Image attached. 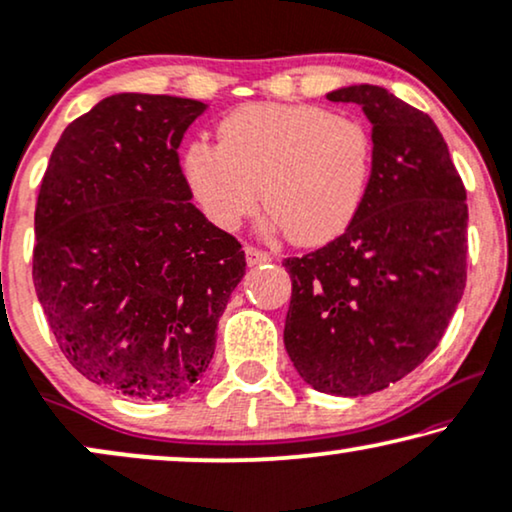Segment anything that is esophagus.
<instances>
[{"instance_id":"obj_1","label":"esophagus","mask_w":512,"mask_h":512,"mask_svg":"<svg viewBox=\"0 0 512 512\" xmlns=\"http://www.w3.org/2000/svg\"><path fill=\"white\" fill-rule=\"evenodd\" d=\"M274 260V255L267 250H260V248H252V245H245V262H248V267H257V264H267Z\"/></svg>"}]
</instances>
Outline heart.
I'll use <instances>...</instances> for the list:
<instances>
[{
  "label": "heart",
  "instance_id": "obj_1",
  "mask_svg": "<svg viewBox=\"0 0 512 512\" xmlns=\"http://www.w3.org/2000/svg\"><path fill=\"white\" fill-rule=\"evenodd\" d=\"M374 166L370 128L316 105H243L217 126V147L194 140L185 177L208 215L236 229L260 199L267 222L299 245L342 234L363 206Z\"/></svg>",
  "mask_w": 512,
  "mask_h": 512
}]
</instances>
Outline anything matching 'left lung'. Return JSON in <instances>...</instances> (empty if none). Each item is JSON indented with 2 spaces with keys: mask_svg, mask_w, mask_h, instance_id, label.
<instances>
[{
  "mask_svg": "<svg viewBox=\"0 0 512 512\" xmlns=\"http://www.w3.org/2000/svg\"><path fill=\"white\" fill-rule=\"evenodd\" d=\"M372 124L374 166L342 236L283 267L292 278L285 351L306 384L370 395L424 363L466 288L468 206L428 114L381 86H346Z\"/></svg>",
  "mask_w": 512,
  "mask_h": 512,
  "instance_id": "1",
  "label": "left lung"
}]
</instances>
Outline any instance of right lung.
Returning a JSON list of instances; mask_svg holds the SVG:
<instances>
[{
    "label": "right lung",
    "instance_id": "add662e5",
    "mask_svg": "<svg viewBox=\"0 0 512 512\" xmlns=\"http://www.w3.org/2000/svg\"><path fill=\"white\" fill-rule=\"evenodd\" d=\"M208 105L117 93L53 147L34 210L32 278L65 358L133 400L187 393L245 274L241 243L192 203L180 168Z\"/></svg>",
    "mask_w": 512,
    "mask_h": 512
}]
</instances>
